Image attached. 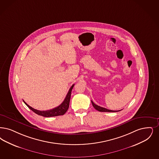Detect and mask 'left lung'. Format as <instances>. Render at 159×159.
<instances>
[{"label": "left lung", "mask_w": 159, "mask_h": 159, "mask_svg": "<svg viewBox=\"0 0 159 159\" xmlns=\"http://www.w3.org/2000/svg\"><path fill=\"white\" fill-rule=\"evenodd\" d=\"M91 102H92V103L93 107L95 108V109H96V110H97V111H99V112H118V111H121V110H120V111H112V110H109V109H107V108H103V107H99V106H98V105H96V104H95V103H93V102L92 101H91Z\"/></svg>", "instance_id": "obj_1"}]
</instances>
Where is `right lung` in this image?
Listing matches in <instances>:
<instances>
[{
	"mask_svg": "<svg viewBox=\"0 0 159 159\" xmlns=\"http://www.w3.org/2000/svg\"><path fill=\"white\" fill-rule=\"evenodd\" d=\"M75 84H73L70 88L67 95L66 96L63 102H62L59 106L55 108H53L50 110L47 111H38L35 109H34L31 107L30 105H28L24 100L23 101L25 103L26 105L30 108L31 110H32L34 112L38 114V115H41L44 117H51V116H56L59 115H63L68 110L69 107V103H70V97H71V90L74 87Z\"/></svg>",
	"mask_w": 159,
	"mask_h": 159,
	"instance_id": "right-lung-1",
	"label": "right lung"
}]
</instances>
